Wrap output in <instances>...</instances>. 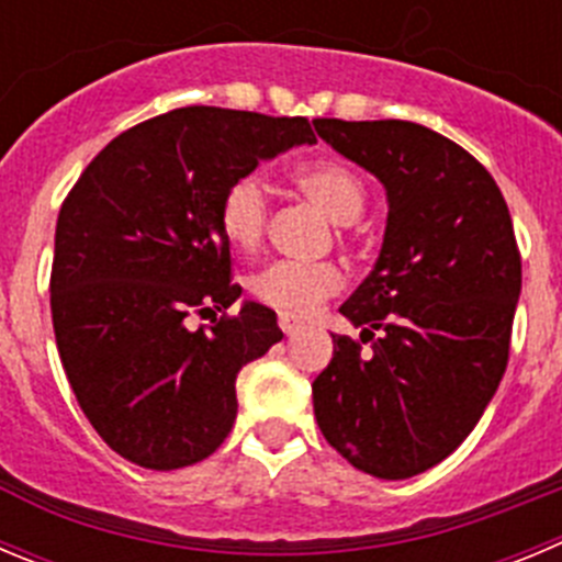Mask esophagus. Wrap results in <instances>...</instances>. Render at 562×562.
I'll return each instance as SVG.
<instances>
[{"instance_id": "esophagus-1", "label": "esophagus", "mask_w": 562, "mask_h": 562, "mask_svg": "<svg viewBox=\"0 0 562 562\" xmlns=\"http://www.w3.org/2000/svg\"><path fill=\"white\" fill-rule=\"evenodd\" d=\"M278 326H281V331H284L286 337H292V334L301 331L303 321H297L295 315H286V312H281V315H278Z\"/></svg>"}]
</instances>
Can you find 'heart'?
<instances>
[{
    "label": "heart",
    "mask_w": 562,
    "mask_h": 562,
    "mask_svg": "<svg viewBox=\"0 0 562 562\" xmlns=\"http://www.w3.org/2000/svg\"><path fill=\"white\" fill-rule=\"evenodd\" d=\"M295 187L315 205H321L337 225L359 220L368 203L362 178L348 164L308 161L292 172ZM270 223V194L259 175H241L231 180L220 200V228L225 239L239 250H254L265 239ZM342 272L331 261L278 259L250 276V292L256 301L286 315H312L326 297L337 295Z\"/></svg>",
    "instance_id": "obj_1"
}]
</instances>
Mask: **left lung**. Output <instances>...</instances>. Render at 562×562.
<instances>
[{
  "label": "left lung",
  "mask_w": 562,
  "mask_h": 562,
  "mask_svg": "<svg viewBox=\"0 0 562 562\" xmlns=\"http://www.w3.org/2000/svg\"><path fill=\"white\" fill-rule=\"evenodd\" d=\"M315 131L382 180L390 205L373 272L339 306L362 334H331L315 418L353 468L409 480L471 435L502 382L521 295L516 231L491 172L429 127L315 120Z\"/></svg>",
  "instance_id": "left-lung-1"
}]
</instances>
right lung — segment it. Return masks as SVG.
<instances>
[{
  "instance_id": "1",
  "label": "right lung",
  "mask_w": 562,
  "mask_h": 562,
  "mask_svg": "<svg viewBox=\"0 0 562 562\" xmlns=\"http://www.w3.org/2000/svg\"><path fill=\"white\" fill-rule=\"evenodd\" d=\"M303 116L189 105L120 133L82 169L55 228V342L75 398L125 460L175 471L223 446L236 375L284 337L231 284L220 200L231 180L297 144ZM223 311L209 329L192 314Z\"/></svg>"
}]
</instances>
